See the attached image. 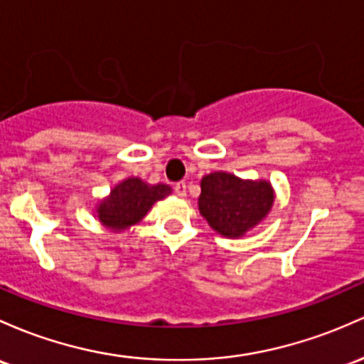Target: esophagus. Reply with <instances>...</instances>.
<instances>
[{
    "instance_id": "1",
    "label": "esophagus",
    "mask_w": 364,
    "mask_h": 364,
    "mask_svg": "<svg viewBox=\"0 0 364 364\" xmlns=\"http://www.w3.org/2000/svg\"><path fill=\"white\" fill-rule=\"evenodd\" d=\"M174 191L178 197H186V183L185 181H179L174 185Z\"/></svg>"
}]
</instances>
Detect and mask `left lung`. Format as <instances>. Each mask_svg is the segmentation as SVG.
Listing matches in <instances>:
<instances>
[{
	"instance_id": "8db88e82",
	"label": "left lung",
	"mask_w": 364,
	"mask_h": 364,
	"mask_svg": "<svg viewBox=\"0 0 364 364\" xmlns=\"http://www.w3.org/2000/svg\"><path fill=\"white\" fill-rule=\"evenodd\" d=\"M200 186V214L225 237H242L273 205V190L266 181H243L233 174L213 173L202 179Z\"/></svg>"
}]
</instances>
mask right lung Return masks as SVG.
<instances>
[{"mask_svg":"<svg viewBox=\"0 0 364 364\" xmlns=\"http://www.w3.org/2000/svg\"><path fill=\"white\" fill-rule=\"evenodd\" d=\"M171 193L167 185H146L141 179L129 178L110 191V197L98 207V218L112 230H126L150 210L157 200Z\"/></svg>","mask_w":364,"mask_h":364,"instance_id":"add662e5","label":"right lung"}]
</instances>
